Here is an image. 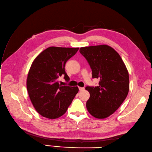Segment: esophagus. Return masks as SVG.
<instances>
[{
  "label": "esophagus",
  "mask_w": 152,
  "mask_h": 152,
  "mask_svg": "<svg viewBox=\"0 0 152 152\" xmlns=\"http://www.w3.org/2000/svg\"><path fill=\"white\" fill-rule=\"evenodd\" d=\"M78 88H79V90H80V91H83V90L85 89L84 87H79Z\"/></svg>",
  "instance_id": "1"
}]
</instances>
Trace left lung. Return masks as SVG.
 I'll return each instance as SVG.
<instances>
[{"label": "left lung", "mask_w": 152, "mask_h": 152, "mask_svg": "<svg viewBox=\"0 0 152 152\" xmlns=\"http://www.w3.org/2000/svg\"><path fill=\"white\" fill-rule=\"evenodd\" d=\"M80 52L92 70L99 86L86 87L90 93L87 111L94 117L104 119L113 114L124 101L129 89V73L121 56L107 45L81 47Z\"/></svg>", "instance_id": "obj_1"}]
</instances>
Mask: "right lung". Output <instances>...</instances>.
<instances>
[{"mask_svg":"<svg viewBox=\"0 0 152 152\" xmlns=\"http://www.w3.org/2000/svg\"><path fill=\"white\" fill-rule=\"evenodd\" d=\"M79 48L50 47L34 59L28 71L26 87L30 99L39 114L49 119L64 115L78 92L77 87L62 86L58 81L65 75L66 62Z\"/></svg>","mask_w":152,"mask_h":152,"instance_id":"add662e5","label":"right lung"}]
</instances>
